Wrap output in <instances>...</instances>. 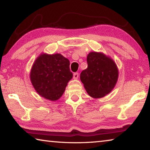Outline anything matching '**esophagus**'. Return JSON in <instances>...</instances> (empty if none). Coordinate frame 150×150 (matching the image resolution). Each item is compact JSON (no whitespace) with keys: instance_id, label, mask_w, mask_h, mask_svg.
Masks as SVG:
<instances>
[{"instance_id":"1","label":"esophagus","mask_w":150,"mask_h":150,"mask_svg":"<svg viewBox=\"0 0 150 150\" xmlns=\"http://www.w3.org/2000/svg\"><path fill=\"white\" fill-rule=\"evenodd\" d=\"M78 77H79V73H74V74H73V79H77Z\"/></svg>"}]
</instances>
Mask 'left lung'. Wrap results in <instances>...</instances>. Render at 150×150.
Segmentation results:
<instances>
[{"label": "left lung", "instance_id": "left-lung-1", "mask_svg": "<svg viewBox=\"0 0 150 150\" xmlns=\"http://www.w3.org/2000/svg\"><path fill=\"white\" fill-rule=\"evenodd\" d=\"M87 61L88 67L80 75L81 82L91 96L103 97L116 85L118 76L117 67L113 60L101 53H89Z\"/></svg>", "mask_w": 150, "mask_h": 150}]
</instances>
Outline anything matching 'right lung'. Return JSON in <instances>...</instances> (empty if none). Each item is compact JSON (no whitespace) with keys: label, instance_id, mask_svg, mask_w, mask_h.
I'll list each match as a JSON object with an SVG mask.
<instances>
[{"label":"right lung","instance_id":"right-lung-1","mask_svg":"<svg viewBox=\"0 0 150 150\" xmlns=\"http://www.w3.org/2000/svg\"><path fill=\"white\" fill-rule=\"evenodd\" d=\"M69 65V59L59 54L40 55L30 72V80L37 93L48 100L59 98L73 77Z\"/></svg>","mask_w":150,"mask_h":150}]
</instances>
